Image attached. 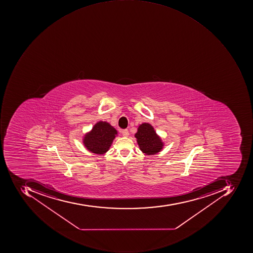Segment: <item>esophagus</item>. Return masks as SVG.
<instances>
[{"mask_svg":"<svg viewBox=\"0 0 253 253\" xmlns=\"http://www.w3.org/2000/svg\"><path fill=\"white\" fill-rule=\"evenodd\" d=\"M122 133H123V135L124 137H127L129 135L128 130L127 129H124V130H122Z\"/></svg>","mask_w":253,"mask_h":253,"instance_id":"1","label":"esophagus"}]
</instances>
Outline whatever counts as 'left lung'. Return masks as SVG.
I'll list each match as a JSON object with an SVG mask.
<instances>
[{
  "label": "left lung",
  "instance_id": "obj_1",
  "mask_svg": "<svg viewBox=\"0 0 253 253\" xmlns=\"http://www.w3.org/2000/svg\"><path fill=\"white\" fill-rule=\"evenodd\" d=\"M140 150L146 155H154L161 151L164 147L162 140L149 123L140 125L135 134Z\"/></svg>",
  "mask_w": 253,
  "mask_h": 253
}]
</instances>
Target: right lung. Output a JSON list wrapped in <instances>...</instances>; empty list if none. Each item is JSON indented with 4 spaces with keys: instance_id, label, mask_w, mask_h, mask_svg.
Instances as JSON below:
<instances>
[{
    "instance_id": "obj_1",
    "label": "right lung",
    "mask_w": 253,
    "mask_h": 253,
    "mask_svg": "<svg viewBox=\"0 0 253 253\" xmlns=\"http://www.w3.org/2000/svg\"><path fill=\"white\" fill-rule=\"evenodd\" d=\"M117 134L116 129L109 123L100 121L85 134L83 142L90 152L104 154L109 150Z\"/></svg>"
}]
</instances>
